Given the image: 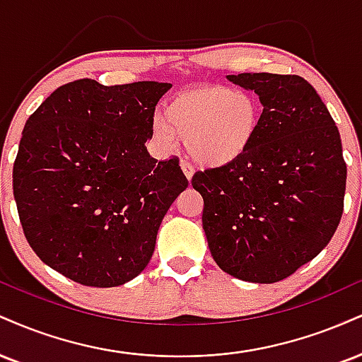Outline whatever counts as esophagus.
I'll list each match as a JSON object with an SVG mask.
<instances>
[{
	"label": "esophagus",
	"instance_id": "esophagus-1",
	"mask_svg": "<svg viewBox=\"0 0 362 362\" xmlns=\"http://www.w3.org/2000/svg\"><path fill=\"white\" fill-rule=\"evenodd\" d=\"M180 168H182V173H184L187 180H190V178H192V175H194V168L190 167L189 163H185V162L180 163Z\"/></svg>",
	"mask_w": 362,
	"mask_h": 362
}]
</instances>
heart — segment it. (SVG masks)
<instances>
[{"label": "heart", "instance_id": "obj_1", "mask_svg": "<svg viewBox=\"0 0 362 362\" xmlns=\"http://www.w3.org/2000/svg\"><path fill=\"white\" fill-rule=\"evenodd\" d=\"M263 110L255 95L226 86L180 90L163 112L151 117L156 145L173 151L185 138L189 156L202 168H223L241 160L258 136Z\"/></svg>", "mask_w": 362, "mask_h": 362}]
</instances>
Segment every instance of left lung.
I'll use <instances>...</instances> for the list:
<instances>
[{
	"instance_id": "1",
	"label": "left lung",
	"mask_w": 362,
	"mask_h": 362,
	"mask_svg": "<svg viewBox=\"0 0 362 362\" xmlns=\"http://www.w3.org/2000/svg\"><path fill=\"white\" fill-rule=\"evenodd\" d=\"M263 106L258 136L236 163L197 172L202 228L228 275L275 283L315 258L332 239L344 209L347 167L337 126L300 76L238 74Z\"/></svg>"
}]
</instances>
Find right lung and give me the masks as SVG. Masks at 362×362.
Instances as JSON below:
<instances>
[{
  "label": "right lung",
  "mask_w": 362,
  "mask_h": 362,
  "mask_svg": "<svg viewBox=\"0 0 362 362\" xmlns=\"http://www.w3.org/2000/svg\"><path fill=\"white\" fill-rule=\"evenodd\" d=\"M168 82L74 81L28 117L13 194L28 245L86 286H119L150 263L165 214L189 185L145 143Z\"/></svg>",
  "instance_id": "1"
}]
</instances>
